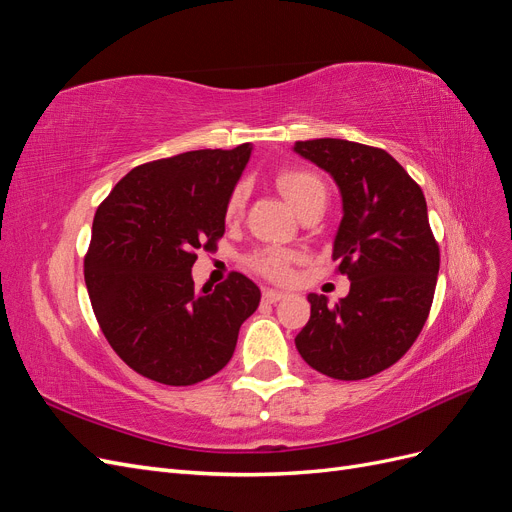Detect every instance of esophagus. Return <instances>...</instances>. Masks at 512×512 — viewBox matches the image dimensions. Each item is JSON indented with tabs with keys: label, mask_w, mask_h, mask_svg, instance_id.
Instances as JSON below:
<instances>
[{
	"label": "esophagus",
	"mask_w": 512,
	"mask_h": 512,
	"mask_svg": "<svg viewBox=\"0 0 512 512\" xmlns=\"http://www.w3.org/2000/svg\"><path fill=\"white\" fill-rule=\"evenodd\" d=\"M284 297H286V292H282V290L267 288L265 292H262V301H267V303H277V301H282Z\"/></svg>",
	"instance_id": "obj_1"
}]
</instances>
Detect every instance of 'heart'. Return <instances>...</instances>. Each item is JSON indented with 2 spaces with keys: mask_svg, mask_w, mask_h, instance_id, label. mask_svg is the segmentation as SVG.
<instances>
[{
  "mask_svg": "<svg viewBox=\"0 0 512 512\" xmlns=\"http://www.w3.org/2000/svg\"><path fill=\"white\" fill-rule=\"evenodd\" d=\"M277 188L286 196L292 209L301 213L305 207H309L316 200H327V188H324V181L312 173V170H303V168H288L282 170L277 175ZM243 200H245V188L243 185H237L232 190L228 203H226V218L232 220L235 215L243 209ZM294 262V254L284 252V250H275V247H265V250L256 252L250 258V265L262 273L269 280L284 282L290 277V265Z\"/></svg>",
  "mask_w": 512,
  "mask_h": 512,
  "instance_id": "heart-1",
  "label": "heart"
}]
</instances>
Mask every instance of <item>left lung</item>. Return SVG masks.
Segmentation results:
<instances>
[{"label": "left lung", "instance_id": "obj_1", "mask_svg": "<svg viewBox=\"0 0 512 512\" xmlns=\"http://www.w3.org/2000/svg\"><path fill=\"white\" fill-rule=\"evenodd\" d=\"M327 170L344 218L333 260L350 292L335 305L309 292L312 316L294 337L303 361L335 380H363L404 356L429 316L440 271L423 190L384 149L342 138L294 143Z\"/></svg>", "mask_w": 512, "mask_h": 512}]
</instances>
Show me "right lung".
Here are the masks:
<instances>
[{"instance_id":"obj_1","label":"right lung","mask_w":512,"mask_h":512,"mask_svg":"<svg viewBox=\"0 0 512 512\" xmlns=\"http://www.w3.org/2000/svg\"><path fill=\"white\" fill-rule=\"evenodd\" d=\"M252 145L200 149L132 168L98 207L85 256L91 307L108 344L138 374L170 386L230 361L260 288L241 273L194 288L196 250H215Z\"/></svg>"}]
</instances>
